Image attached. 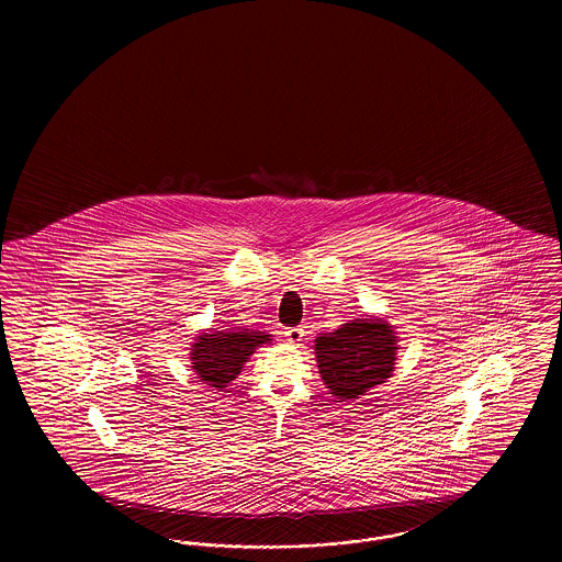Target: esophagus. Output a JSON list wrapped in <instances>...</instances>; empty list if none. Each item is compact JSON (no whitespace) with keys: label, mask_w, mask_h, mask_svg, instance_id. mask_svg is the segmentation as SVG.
Returning <instances> with one entry per match:
<instances>
[{"label":"esophagus","mask_w":562,"mask_h":562,"mask_svg":"<svg viewBox=\"0 0 562 562\" xmlns=\"http://www.w3.org/2000/svg\"><path fill=\"white\" fill-rule=\"evenodd\" d=\"M284 337H286L291 344H299V341H303L305 330H303L301 326H293V328H286V330H284Z\"/></svg>","instance_id":"esophagus-1"}]
</instances>
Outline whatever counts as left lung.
<instances>
[{"instance_id": "1", "label": "left lung", "mask_w": 562, "mask_h": 562, "mask_svg": "<svg viewBox=\"0 0 562 562\" xmlns=\"http://www.w3.org/2000/svg\"><path fill=\"white\" fill-rule=\"evenodd\" d=\"M394 330L373 321H353L316 339L322 379L339 401H351L383 383L394 371Z\"/></svg>"}]
</instances>
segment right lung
<instances>
[{
  "instance_id": "right-lung-1",
  "label": "right lung",
  "mask_w": 562,
  "mask_h": 562,
  "mask_svg": "<svg viewBox=\"0 0 562 562\" xmlns=\"http://www.w3.org/2000/svg\"><path fill=\"white\" fill-rule=\"evenodd\" d=\"M269 341L261 330H214L200 335L191 349V369L211 387L223 390L234 381L257 346Z\"/></svg>"
}]
</instances>
